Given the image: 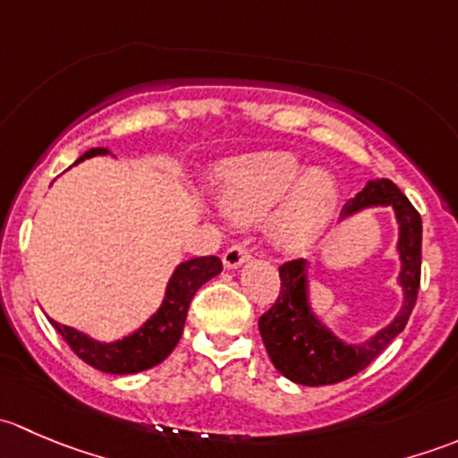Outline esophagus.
I'll list each match as a JSON object with an SVG mask.
<instances>
[{
	"label": "esophagus",
	"instance_id": "obj_1",
	"mask_svg": "<svg viewBox=\"0 0 458 458\" xmlns=\"http://www.w3.org/2000/svg\"><path fill=\"white\" fill-rule=\"evenodd\" d=\"M248 259H250V250H248L243 243H234V246H230L228 250L224 252V266L228 267V270H233V267H239L242 263H246Z\"/></svg>",
	"mask_w": 458,
	"mask_h": 458
}]
</instances>
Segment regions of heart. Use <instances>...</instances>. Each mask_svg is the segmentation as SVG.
<instances>
[{
  "mask_svg": "<svg viewBox=\"0 0 458 458\" xmlns=\"http://www.w3.org/2000/svg\"><path fill=\"white\" fill-rule=\"evenodd\" d=\"M216 206L237 224H257L275 205L270 239L285 252H306L335 219L336 179L323 168H308L285 150L255 152L228 159L212 177Z\"/></svg>",
  "mask_w": 458,
  "mask_h": 458,
  "instance_id": "obj_1",
  "label": "heart"
}]
</instances>
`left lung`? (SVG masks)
<instances>
[{"label":"left lung","mask_w":458,"mask_h":458,"mask_svg":"<svg viewBox=\"0 0 458 458\" xmlns=\"http://www.w3.org/2000/svg\"><path fill=\"white\" fill-rule=\"evenodd\" d=\"M377 206H390L399 224L396 250L401 259L399 285L403 288V306L390 326L368 341L345 344L312 312L308 297V263L303 259L285 261L279 267V297L270 310L259 317V332L270 361L290 381L301 386H332L354 377L403 332L412 315L421 285V215L390 179H377L368 182L357 197L345 203L341 219Z\"/></svg>","instance_id":"obj_1"}]
</instances>
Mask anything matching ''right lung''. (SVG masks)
Masks as SVG:
<instances>
[{"label": "right lung", "instance_id": "obj_1", "mask_svg": "<svg viewBox=\"0 0 458 458\" xmlns=\"http://www.w3.org/2000/svg\"><path fill=\"white\" fill-rule=\"evenodd\" d=\"M106 152H108L106 148H90L77 159V164L88 157L106 155ZM221 267L224 266H221L219 257H197L179 263L177 270L170 276L159 310L148 318L140 330L123 336V339L113 341V344H101V341L90 339L84 332L71 326H62L53 318H50V323L62 335V339L71 345L72 352L97 370L108 374H135L148 370L173 352L174 345L182 339L192 297L206 281L219 275Z\"/></svg>", "mask_w": 458, "mask_h": 458}]
</instances>
